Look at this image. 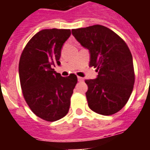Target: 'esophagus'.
<instances>
[{"mask_svg": "<svg viewBox=\"0 0 150 150\" xmlns=\"http://www.w3.org/2000/svg\"><path fill=\"white\" fill-rule=\"evenodd\" d=\"M78 81L79 82H82L83 81V77H80V76H78Z\"/></svg>", "mask_w": 150, "mask_h": 150, "instance_id": "obj_1", "label": "esophagus"}]
</instances>
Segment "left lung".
I'll list each match as a JSON object with an SVG mask.
<instances>
[{
    "label": "left lung",
    "mask_w": 150,
    "mask_h": 150,
    "mask_svg": "<svg viewBox=\"0 0 150 150\" xmlns=\"http://www.w3.org/2000/svg\"><path fill=\"white\" fill-rule=\"evenodd\" d=\"M72 34L90 53L89 67L96 79H86L90 109L104 116L119 112L128 102L134 84L133 59L124 40L105 26L95 25L72 29Z\"/></svg>",
    "instance_id": "obj_1"
}]
</instances>
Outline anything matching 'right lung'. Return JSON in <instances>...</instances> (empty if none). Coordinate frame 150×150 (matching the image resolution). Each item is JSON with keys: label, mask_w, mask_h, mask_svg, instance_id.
<instances>
[{"label": "right lung", "mask_w": 150, "mask_h": 150, "mask_svg": "<svg viewBox=\"0 0 150 150\" xmlns=\"http://www.w3.org/2000/svg\"><path fill=\"white\" fill-rule=\"evenodd\" d=\"M70 29H44L26 44L18 64L24 98L36 116L48 122L65 116L77 83L74 74L63 76L53 67L60 65L62 46L71 36Z\"/></svg>", "instance_id": "right-lung-1"}]
</instances>
